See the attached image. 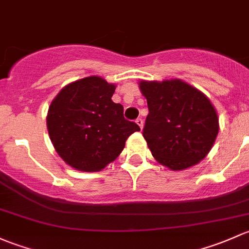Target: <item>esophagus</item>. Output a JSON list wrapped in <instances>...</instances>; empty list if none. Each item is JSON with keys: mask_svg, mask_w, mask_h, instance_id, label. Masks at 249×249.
<instances>
[{"mask_svg": "<svg viewBox=\"0 0 249 249\" xmlns=\"http://www.w3.org/2000/svg\"><path fill=\"white\" fill-rule=\"evenodd\" d=\"M137 124L139 125L140 127V129H142V127H143V121H142V119H137Z\"/></svg>", "mask_w": 249, "mask_h": 249, "instance_id": "obj_1", "label": "esophagus"}]
</instances>
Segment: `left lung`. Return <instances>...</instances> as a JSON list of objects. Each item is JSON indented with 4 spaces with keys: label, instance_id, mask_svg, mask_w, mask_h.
Here are the masks:
<instances>
[{
    "label": "left lung",
    "instance_id": "1",
    "mask_svg": "<svg viewBox=\"0 0 249 249\" xmlns=\"http://www.w3.org/2000/svg\"><path fill=\"white\" fill-rule=\"evenodd\" d=\"M148 115L142 135L155 160L170 170H184L204 160L219 130L213 104L181 79L142 80Z\"/></svg>",
    "mask_w": 249,
    "mask_h": 249
}]
</instances>
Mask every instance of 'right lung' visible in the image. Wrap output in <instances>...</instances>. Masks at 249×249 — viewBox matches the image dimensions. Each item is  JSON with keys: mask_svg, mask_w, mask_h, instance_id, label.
Instances as JSON below:
<instances>
[{"mask_svg": "<svg viewBox=\"0 0 249 249\" xmlns=\"http://www.w3.org/2000/svg\"><path fill=\"white\" fill-rule=\"evenodd\" d=\"M116 85L98 75L68 84L53 99L47 127L57 155L73 169L101 171L114 162L125 140L140 128L124 117L111 97Z\"/></svg>", "mask_w": 249, "mask_h": 249, "instance_id": "obj_1", "label": "right lung"}]
</instances>
